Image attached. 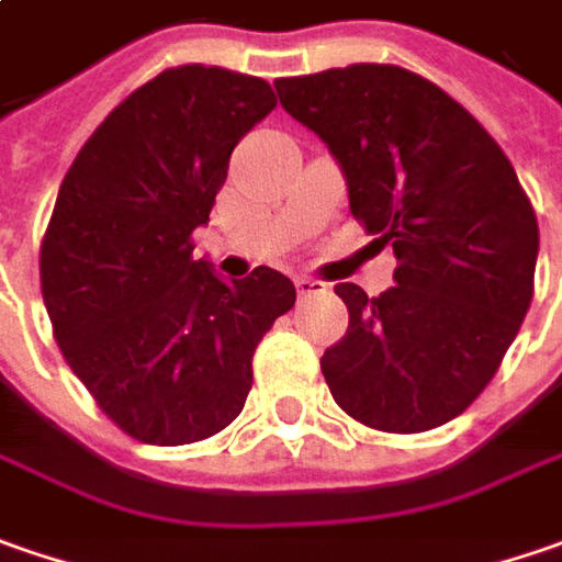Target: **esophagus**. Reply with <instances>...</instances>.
<instances>
[{"label":"esophagus","mask_w":562,"mask_h":562,"mask_svg":"<svg viewBox=\"0 0 562 562\" xmlns=\"http://www.w3.org/2000/svg\"><path fill=\"white\" fill-rule=\"evenodd\" d=\"M295 289H299L302 299H307V295H324V292H327V282L311 280V277H299V280H295Z\"/></svg>","instance_id":"34e87169"}]
</instances>
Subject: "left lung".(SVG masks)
Instances as JSON below:
<instances>
[{"mask_svg":"<svg viewBox=\"0 0 562 562\" xmlns=\"http://www.w3.org/2000/svg\"><path fill=\"white\" fill-rule=\"evenodd\" d=\"M273 87L327 144L355 220L400 260L378 299L336 285L349 329L321 358L333 400L378 430L447 425L497 374L531 305L538 220L513 162L475 115L396 65Z\"/></svg>","mask_w":562,"mask_h":562,"instance_id":"8db88e82","label":"left lung"}]
</instances>
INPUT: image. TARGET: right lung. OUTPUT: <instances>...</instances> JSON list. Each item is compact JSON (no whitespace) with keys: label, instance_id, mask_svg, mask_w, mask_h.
<instances>
[{"label":"right lung","instance_id":"add662e5","mask_svg":"<svg viewBox=\"0 0 562 562\" xmlns=\"http://www.w3.org/2000/svg\"><path fill=\"white\" fill-rule=\"evenodd\" d=\"M273 106L260 78L169 68L106 115L59 188L40 251L56 342L144 443L182 447L235 422L257 342L295 305L273 267L223 280L191 257L235 144Z\"/></svg>","mask_w":562,"mask_h":562}]
</instances>
